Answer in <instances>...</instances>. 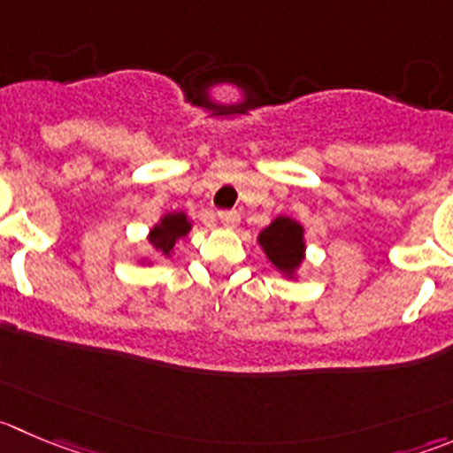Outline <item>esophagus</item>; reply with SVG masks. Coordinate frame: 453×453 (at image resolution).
<instances>
[{
	"instance_id": "esophagus-1",
	"label": "esophagus",
	"mask_w": 453,
	"mask_h": 453,
	"mask_svg": "<svg viewBox=\"0 0 453 453\" xmlns=\"http://www.w3.org/2000/svg\"><path fill=\"white\" fill-rule=\"evenodd\" d=\"M218 219L226 226V229H235L240 224V215L235 213V211H219Z\"/></svg>"
}]
</instances>
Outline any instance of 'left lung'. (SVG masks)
I'll return each instance as SVG.
<instances>
[{"mask_svg":"<svg viewBox=\"0 0 453 453\" xmlns=\"http://www.w3.org/2000/svg\"><path fill=\"white\" fill-rule=\"evenodd\" d=\"M257 244L266 260L287 280H298L307 257L304 226L291 215H275L269 226L257 234Z\"/></svg>","mask_w":453,"mask_h":453,"instance_id":"1","label":"left lung"}]
</instances>
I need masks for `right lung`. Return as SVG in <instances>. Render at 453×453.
Segmentation results:
<instances>
[{
    "label": "right lung",
    "mask_w": 453,
    "mask_h": 453,
    "mask_svg": "<svg viewBox=\"0 0 453 453\" xmlns=\"http://www.w3.org/2000/svg\"><path fill=\"white\" fill-rule=\"evenodd\" d=\"M191 229H193V219L188 218L184 211H169V213L159 215L157 222L149 229L146 240H149V244L159 253V256L171 257L180 240L187 238V235L191 234ZM137 262H140L142 266L153 265L150 257H140Z\"/></svg>",
    "instance_id": "obj_1"
}]
</instances>
